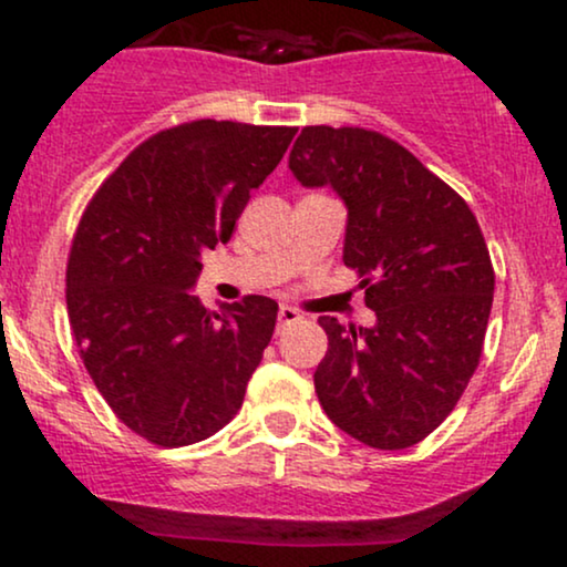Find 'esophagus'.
Returning a JSON list of instances; mask_svg holds the SVG:
<instances>
[{
    "mask_svg": "<svg viewBox=\"0 0 567 567\" xmlns=\"http://www.w3.org/2000/svg\"><path fill=\"white\" fill-rule=\"evenodd\" d=\"M277 320H279V328H282V324H290V322L301 320V315H298V309H292V306H279Z\"/></svg>",
    "mask_w": 567,
    "mask_h": 567,
    "instance_id": "1",
    "label": "esophagus"
}]
</instances>
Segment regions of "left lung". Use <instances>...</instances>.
Wrapping results in <instances>:
<instances>
[{"instance_id":"left-lung-1","label":"left lung","mask_w":567,"mask_h":567,"mask_svg":"<svg viewBox=\"0 0 567 567\" xmlns=\"http://www.w3.org/2000/svg\"><path fill=\"white\" fill-rule=\"evenodd\" d=\"M290 171L343 199V264L362 277L375 311L373 328L320 317V405L370 447L415 445L451 415L483 354L496 275L477 218L408 148L373 130L303 127Z\"/></svg>"}]
</instances>
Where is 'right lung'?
Wrapping results in <instances>:
<instances>
[{"instance_id":"right-lung-1","label":"right lung","mask_w":567,"mask_h":567,"mask_svg":"<svg viewBox=\"0 0 567 567\" xmlns=\"http://www.w3.org/2000/svg\"><path fill=\"white\" fill-rule=\"evenodd\" d=\"M296 127L197 120L143 141L95 192L66 269V306L90 379L122 424L194 445L243 408L277 322L247 296L205 309L202 252L231 239Z\"/></svg>"}]
</instances>
